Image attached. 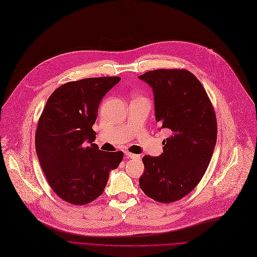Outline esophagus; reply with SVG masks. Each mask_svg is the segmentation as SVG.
Listing matches in <instances>:
<instances>
[{
  "label": "esophagus",
  "instance_id": "esophagus-1",
  "mask_svg": "<svg viewBox=\"0 0 257 257\" xmlns=\"http://www.w3.org/2000/svg\"><path fill=\"white\" fill-rule=\"evenodd\" d=\"M125 155L127 158H130V159H141V155H136V154H132V153H129V152H125Z\"/></svg>",
  "mask_w": 257,
  "mask_h": 257
}]
</instances>
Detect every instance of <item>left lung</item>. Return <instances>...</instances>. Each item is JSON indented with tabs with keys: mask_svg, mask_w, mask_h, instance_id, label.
<instances>
[{
	"mask_svg": "<svg viewBox=\"0 0 257 257\" xmlns=\"http://www.w3.org/2000/svg\"><path fill=\"white\" fill-rule=\"evenodd\" d=\"M139 79L153 88L157 122L172 133L161 156L143 158L139 186L157 202H175L196 188L211 160L215 111L201 82L186 69H156Z\"/></svg>",
	"mask_w": 257,
	"mask_h": 257,
	"instance_id": "8db88e82",
	"label": "left lung"
}]
</instances>
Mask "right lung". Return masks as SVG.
I'll return each instance as SVG.
<instances>
[{
  "label": "right lung",
  "mask_w": 257,
  "mask_h": 257,
  "mask_svg": "<svg viewBox=\"0 0 257 257\" xmlns=\"http://www.w3.org/2000/svg\"><path fill=\"white\" fill-rule=\"evenodd\" d=\"M120 80L100 77L65 83L43 109L36 132L37 156L51 189L67 203L85 205L98 198L109 171L123 160V152L105 153L92 144L99 102Z\"/></svg>",
  "instance_id": "right-lung-1"
}]
</instances>
